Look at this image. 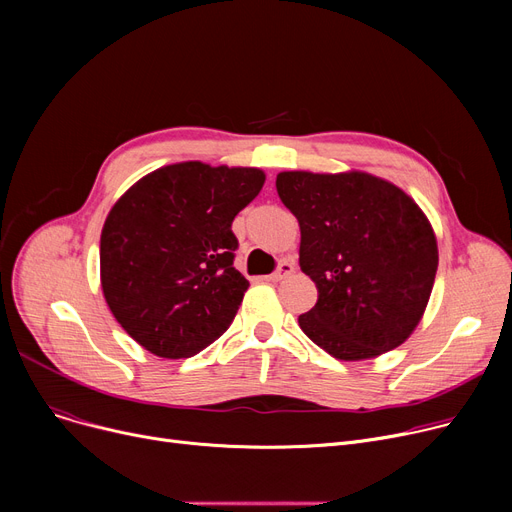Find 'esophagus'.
<instances>
[{"instance_id": "obj_1", "label": "esophagus", "mask_w": 512, "mask_h": 512, "mask_svg": "<svg viewBox=\"0 0 512 512\" xmlns=\"http://www.w3.org/2000/svg\"><path fill=\"white\" fill-rule=\"evenodd\" d=\"M294 274V261H290V259H284L282 263H280V267L278 270L274 272V274H270V276H265L267 280H272V282H280V280H286V278H290Z\"/></svg>"}]
</instances>
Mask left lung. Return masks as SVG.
I'll return each instance as SVG.
<instances>
[{"label":"left lung","instance_id":"8db88e82","mask_svg":"<svg viewBox=\"0 0 512 512\" xmlns=\"http://www.w3.org/2000/svg\"><path fill=\"white\" fill-rule=\"evenodd\" d=\"M276 188L301 226V270L317 303L301 330L340 361L375 359L405 342L425 313L438 242L421 207L367 172H280Z\"/></svg>","mask_w":512,"mask_h":512}]
</instances>
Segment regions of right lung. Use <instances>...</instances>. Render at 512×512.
Masks as SVG:
<instances>
[{"label": "right lung", "mask_w": 512, "mask_h": 512, "mask_svg": "<svg viewBox=\"0 0 512 512\" xmlns=\"http://www.w3.org/2000/svg\"><path fill=\"white\" fill-rule=\"evenodd\" d=\"M263 182L259 168L180 161L134 182L107 213L103 297L145 351L193 357L228 330L249 288L232 265V222Z\"/></svg>", "instance_id": "obj_1"}]
</instances>
